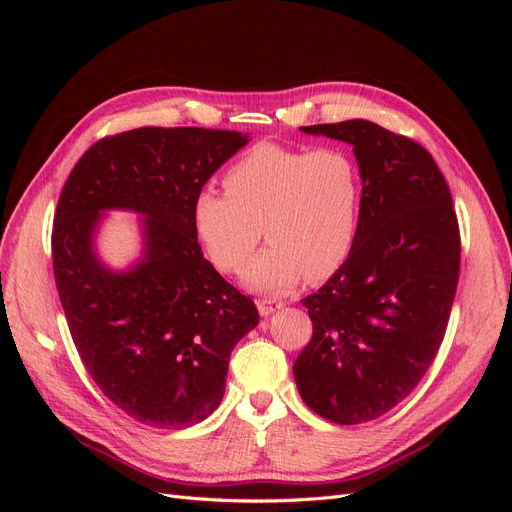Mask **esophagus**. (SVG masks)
Listing matches in <instances>:
<instances>
[{
	"label": "esophagus",
	"mask_w": 512,
	"mask_h": 512,
	"mask_svg": "<svg viewBox=\"0 0 512 512\" xmlns=\"http://www.w3.org/2000/svg\"><path fill=\"white\" fill-rule=\"evenodd\" d=\"M256 307H258V314H260L262 318H267V316L275 314L277 309H282V307H284V301H280V299H260V301L256 303Z\"/></svg>",
	"instance_id": "esophagus-1"
}]
</instances>
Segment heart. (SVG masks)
<instances>
[{"label":"heart","instance_id":"b5f03b06","mask_svg":"<svg viewBox=\"0 0 512 512\" xmlns=\"http://www.w3.org/2000/svg\"><path fill=\"white\" fill-rule=\"evenodd\" d=\"M224 188L196 194L192 226L207 258L226 273L247 265L265 232L271 245L243 273L250 290L284 292L303 275L327 280L348 260L363 203L350 151L260 143L228 168Z\"/></svg>","mask_w":512,"mask_h":512}]
</instances>
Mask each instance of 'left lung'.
<instances>
[{
    "mask_svg": "<svg viewBox=\"0 0 512 512\" xmlns=\"http://www.w3.org/2000/svg\"><path fill=\"white\" fill-rule=\"evenodd\" d=\"M352 145L363 181L359 235L301 303L314 333L294 361L301 399L339 425L374 421L421 382L451 316L459 226L431 153L367 119L301 128Z\"/></svg>",
    "mask_w": 512,
    "mask_h": 512,
    "instance_id": "8db88e82",
    "label": "left lung"
}]
</instances>
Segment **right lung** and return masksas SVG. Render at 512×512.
Masks as SVG:
<instances>
[{"label":"right lung","mask_w":512,"mask_h":512,"mask_svg":"<svg viewBox=\"0 0 512 512\" xmlns=\"http://www.w3.org/2000/svg\"><path fill=\"white\" fill-rule=\"evenodd\" d=\"M247 143L228 130H130L89 147L61 190L53 271L74 346L100 391L145 425L205 421L222 404L232 348L258 324L192 226L196 194ZM108 210L142 215V254L123 270L97 252Z\"/></svg>","instance_id":"obj_1"}]
</instances>
